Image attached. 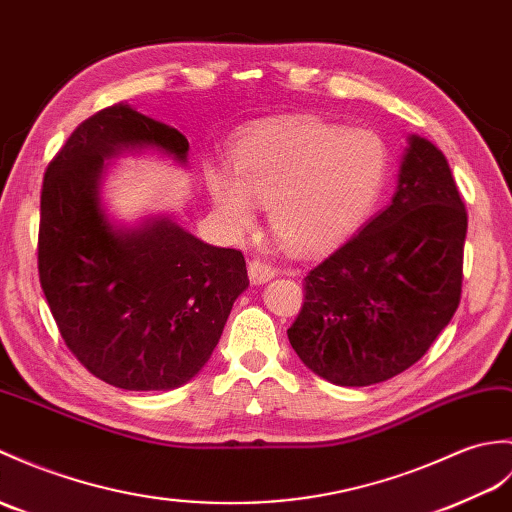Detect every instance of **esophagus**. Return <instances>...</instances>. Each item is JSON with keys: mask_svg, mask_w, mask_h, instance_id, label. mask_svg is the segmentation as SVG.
Returning a JSON list of instances; mask_svg holds the SVG:
<instances>
[{"mask_svg": "<svg viewBox=\"0 0 512 512\" xmlns=\"http://www.w3.org/2000/svg\"><path fill=\"white\" fill-rule=\"evenodd\" d=\"M272 277H275V268H272L270 264H266V261L253 259L251 264H248V279H251L253 285L266 283V281H270Z\"/></svg>", "mask_w": 512, "mask_h": 512, "instance_id": "1", "label": "esophagus"}]
</instances>
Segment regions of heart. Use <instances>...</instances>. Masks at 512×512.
Wrapping results in <instances>:
<instances>
[{
  "instance_id": "heart-1",
  "label": "heart",
  "mask_w": 512,
  "mask_h": 512,
  "mask_svg": "<svg viewBox=\"0 0 512 512\" xmlns=\"http://www.w3.org/2000/svg\"><path fill=\"white\" fill-rule=\"evenodd\" d=\"M388 148L366 128L292 120L255 128L237 141L235 174L211 168L207 187L235 233L255 224V202L270 227L299 251H320L358 229L388 178Z\"/></svg>"
}]
</instances>
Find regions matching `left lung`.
Returning <instances> with one entry per match:
<instances>
[{
    "mask_svg": "<svg viewBox=\"0 0 512 512\" xmlns=\"http://www.w3.org/2000/svg\"><path fill=\"white\" fill-rule=\"evenodd\" d=\"M467 211L445 154L408 135L390 205L305 277L292 349L336 386L419 362L458 310Z\"/></svg>",
    "mask_w": 512,
    "mask_h": 512,
    "instance_id": "left-lung-1",
    "label": "left lung"
}]
</instances>
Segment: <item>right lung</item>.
Segmentation results:
<instances>
[{"label":"right lung","mask_w":512,"mask_h":512,"mask_svg":"<svg viewBox=\"0 0 512 512\" xmlns=\"http://www.w3.org/2000/svg\"><path fill=\"white\" fill-rule=\"evenodd\" d=\"M146 150L185 168L189 141L126 102L71 133L43 178L39 277L65 344L95 377L172 390L211 358L248 275L240 251L202 242L168 216H111L109 163Z\"/></svg>","instance_id":"1"}]
</instances>
